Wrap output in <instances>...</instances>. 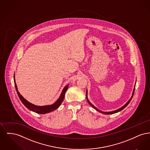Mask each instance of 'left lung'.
<instances>
[{"label":"left lung","mask_w":150,"mask_h":150,"mask_svg":"<svg viewBox=\"0 0 150 150\" xmlns=\"http://www.w3.org/2000/svg\"><path fill=\"white\" fill-rule=\"evenodd\" d=\"M134 91H135V86H134V90H133V94H132V96L131 98H130V100H129L128 102H127V103L124 106H123L122 107H121V108H119V109H117V110H115V111H110V112H103V111H100V110H98L97 108L94 107V106H93V105H92V103L89 101V100H88V98H87V91H86V99H87V100H88V102L89 103V105H90L92 107H93L94 109H96L97 111H98V112H100V113L103 114H115V113H116V112H118L120 111H121L122 110H123L125 107H126L127 106H128V105L129 103H130V100H132V98H133V96L134 93Z\"/></svg>","instance_id":"8db88e82"}]
</instances>
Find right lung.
<instances>
[{
    "instance_id": "obj_1",
    "label": "right lung",
    "mask_w": 150,
    "mask_h": 150,
    "mask_svg": "<svg viewBox=\"0 0 150 150\" xmlns=\"http://www.w3.org/2000/svg\"><path fill=\"white\" fill-rule=\"evenodd\" d=\"M14 86L16 87L17 93L18 94V96L20 100H21L22 103L30 110H31L33 112H35L36 113L40 114H45L49 113V112H50L56 110L57 108L61 105L62 102H63L64 99V94L66 93V91L68 88V86H69V85H67V86H66L64 87V89L62 91V92L61 93V96L59 98V99L57 100V101L54 103H53V105H49V106H35L34 105H33V104L30 103V102L27 101L19 93V92L18 91L16 84L15 83L14 78Z\"/></svg>"
}]
</instances>
